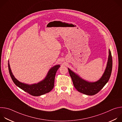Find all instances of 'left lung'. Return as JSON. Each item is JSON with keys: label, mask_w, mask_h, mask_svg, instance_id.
Returning <instances> with one entry per match:
<instances>
[{"label": "left lung", "mask_w": 122, "mask_h": 122, "mask_svg": "<svg viewBox=\"0 0 122 122\" xmlns=\"http://www.w3.org/2000/svg\"><path fill=\"white\" fill-rule=\"evenodd\" d=\"M112 59L111 51L109 56L107 67L103 76L98 81L95 82L86 81L68 68L69 74L72 79L74 86L78 91L89 96H93L99 92L109 81L112 71Z\"/></svg>", "instance_id": "left-lung-1"}]
</instances>
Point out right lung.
<instances>
[{
    "label": "right lung",
    "instance_id": "1",
    "mask_svg": "<svg viewBox=\"0 0 122 122\" xmlns=\"http://www.w3.org/2000/svg\"><path fill=\"white\" fill-rule=\"evenodd\" d=\"M60 65H56L51 68L45 79L37 84L28 85L22 83L17 80L13 76L11 71L9 63L8 67L10 76L15 84L21 89L33 96H40L50 92L54 87V82L56 72Z\"/></svg>",
    "mask_w": 122,
    "mask_h": 122
}]
</instances>
